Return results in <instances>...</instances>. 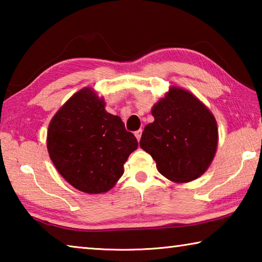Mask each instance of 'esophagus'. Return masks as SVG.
<instances>
[{
	"label": "esophagus",
	"mask_w": 262,
	"mask_h": 262,
	"mask_svg": "<svg viewBox=\"0 0 262 262\" xmlns=\"http://www.w3.org/2000/svg\"><path fill=\"white\" fill-rule=\"evenodd\" d=\"M135 136H136L137 141H140L141 140V136H142V129H139L137 132H135Z\"/></svg>",
	"instance_id": "1"
}]
</instances>
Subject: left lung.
<instances>
[{
    "label": "left lung",
    "mask_w": 262,
    "mask_h": 262,
    "mask_svg": "<svg viewBox=\"0 0 262 262\" xmlns=\"http://www.w3.org/2000/svg\"><path fill=\"white\" fill-rule=\"evenodd\" d=\"M154 122L144 127L140 147L173 183H188L210 166L219 143L217 122L192 92L172 85L152 106Z\"/></svg>",
    "instance_id": "8db88e82"
}]
</instances>
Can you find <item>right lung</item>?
<instances>
[{
    "label": "right lung",
    "instance_id": "add662e5",
    "mask_svg": "<svg viewBox=\"0 0 262 262\" xmlns=\"http://www.w3.org/2000/svg\"><path fill=\"white\" fill-rule=\"evenodd\" d=\"M137 145L120 117L108 113L103 97L89 86L61 106L47 130V150L56 170L88 194L108 192Z\"/></svg>",
    "mask_w": 262,
    "mask_h": 262
}]
</instances>
